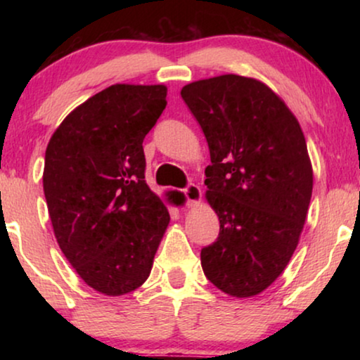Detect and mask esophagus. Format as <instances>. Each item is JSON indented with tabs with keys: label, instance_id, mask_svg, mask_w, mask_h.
I'll return each mask as SVG.
<instances>
[{
	"label": "esophagus",
	"instance_id": "1",
	"mask_svg": "<svg viewBox=\"0 0 360 360\" xmlns=\"http://www.w3.org/2000/svg\"><path fill=\"white\" fill-rule=\"evenodd\" d=\"M184 195L186 198V205L188 206H195L201 201V190H200V186L195 184H190L186 188H184Z\"/></svg>",
	"mask_w": 360,
	"mask_h": 360
}]
</instances>
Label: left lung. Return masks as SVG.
I'll return each mask as SVG.
<instances>
[{
	"mask_svg": "<svg viewBox=\"0 0 360 360\" xmlns=\"http://www.w3.org/2000/svg\"><path fill=\"white\" fill-rule=\"evenodd\" d=\"M180 95L208 142L206 200L219 218L201 267L221 292L254 297L287 267L307 219L313 169L303 131L282 98L255 78H206Z\"/></svg>",
	"mask_w": 360,
	"mask_h": 360,
	"instance_id": "1",
	"label": "left lung"
}]
</instances>
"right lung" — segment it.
<instances>
[{
	"mask_svg": "<svg viewBox=\"0 0 360 360\" xmlns=\"http://www.w3.org/2000/svg\"><path fill=\"white\" fill-rule=\"evenodd\" d=\"M165 98V85L116 83L77 106L49 141L42 181L58 248L108 297L146 282L170 223L144 180L142 149Z\"/></svg>",
	"mask_w": 360,
	"mask_h": 360,
	"instance_id": "right-lung-1",
	"label": "right lung"
}]
</instances>
